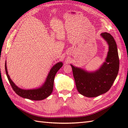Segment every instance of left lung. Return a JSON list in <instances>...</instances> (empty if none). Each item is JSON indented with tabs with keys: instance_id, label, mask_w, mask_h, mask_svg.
<instances>
[{
	"instance_id": "obj_1",
	"label": "left lung",
	"mask_w": 128,
	"mask_h": 128,
	"mask_svg": "<svg viewBox=\"0 0 128 128\" xmlns=\"http://www.w3.org/2000/svg\"><path fill=\"white\" fill-rule=\"evenodd\" d=\"M108 45V52L105 62L94 72L72 66L76 86L80 94L88 97H94L107 92L112 87L117 76L119 59L117 46L110 34H100Z\"/></svg>"
}]
</instances>
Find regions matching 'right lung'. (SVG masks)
<instances>
[{"instance_id": "1", "label": "right lung", "mask_w": 128, "mask_h": 128, "mask_svg": "<svg viewBox=\"0 0 128 128\" xmlns=\"http://www.w3.org/2000/svg\"><path fill=\"white\" fill-rule=\"evenodd\" d=\"M62 65H63L62 62H61L56 64L51 68L44 83L41 86L37 88L30 90L20 88L14 83L8 74L6 61H5V69L8 80H9L13 90L15 92L16 94L24 98L34 100H40L46 98L52 94L53 89L54 77H55L56 73L62 67Z\"/></svg>"}]
</instances>
